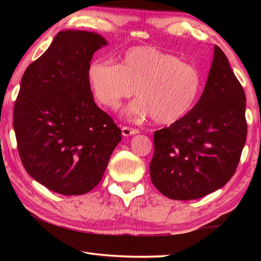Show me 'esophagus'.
Masks as SVG:
<instances>
[{
	"instance_id": "esophagus-1",
	"label": "esophagus",
	"mask_w": 261,
	"mask_h": 261,
	"mask_svg": "<svg viewBox=\"0 0 261 261\" xmlns=\"http://www.w3.org/2000/svg\"><path fill=\"white\" fill-rule=\"evenodd\" d=\"M137 134H139L138 129H134V127H129V126H122V135L124 137L134 136Z\"/></svg>"
}]
</instances>
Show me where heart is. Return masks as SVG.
<instances>
[{"mask_svg": "<svg viewBox=\"0 0 261 261\" xmlns=\"http://www.w3.org/2000/svg\"><path fill=\"white\" fill-rule=\"evenodd\" d=\"M87 79L95 100L109 109L117 108L136 88L138 98L126 114L136 118L152 115L159 124H171L184 117L202 85L196 65L152 46L129 48L118 64L94 60L88 67Z\"/></svg>", "mask_w": 261, "mask_h": 261, "instance_id": "obj_1", "label": "heart"}]
</instances>
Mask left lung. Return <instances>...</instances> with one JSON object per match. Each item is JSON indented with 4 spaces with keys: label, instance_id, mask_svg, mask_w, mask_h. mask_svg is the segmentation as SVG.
Instances as JSON below:
<instances>
[{
    "label": "left lung",
    "instance_id": "left-lung-1",
    "mask_svg": "<svg viewBox=\"0 0 261 261\" xmlns=\"http://www.w3.org/2000/svg\"><path fill=\"white\" fill-rule=\"evenodd\" d=\"M245 102L227 56L214 46L199 101L180 120L154 132L149 174L163 196L198 199L227 184L245 145Z\"/></svg>",
    "mask_w": 261,
    "mask_h": 261
}]
</instances>
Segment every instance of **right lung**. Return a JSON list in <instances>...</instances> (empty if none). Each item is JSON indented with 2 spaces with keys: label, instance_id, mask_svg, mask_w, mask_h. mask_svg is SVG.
Wrapping results in <instances>:
<instances>
[{
  "label": "right lung",
  "instance_id": "add662e5",
  "mask_svg": "<svg viewBox=\"0 0 261 261\" xmlns=\"http://www.w3.org/2000/svg\"><path fill=\"white\" fill-rule=\"evenodd\" d=\"M100 34L67 30L31 63L20 82L14 129L31 177L64 196L91 191L102 179L122 131L95 105L87 79Z\"/></svg>",
  "mask_w": 261,
  "mask_h": 261
}]
</instances>
